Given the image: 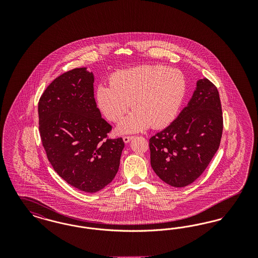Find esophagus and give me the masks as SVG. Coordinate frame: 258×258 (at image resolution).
<instances>
[{
    "label": "esophagus",
    "mask_w": 258,
    "mask_h": 258,
    "mask_svg": "<svg viewBox=\"0 0 258 258\" xmlns=\"http://www.w3.org/2000/svg\"><path fill=\"white\" fill-rule=\"evenodd\" d=\"M134 138V136H131V135H125V136H123V142L124 143H128L132 139Z\"/></svg>",
    "instance_id": "34e87169"
}]
</instances>
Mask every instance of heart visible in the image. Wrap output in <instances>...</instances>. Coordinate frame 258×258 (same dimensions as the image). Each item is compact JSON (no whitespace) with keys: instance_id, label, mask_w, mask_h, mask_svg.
Instances as JSON below:
<instances>
[{"instance_id":"obj_1","label":"heart","mask_w":258,"mask_h":258,"mask_svg":"<svg viewBox=\"0 0 258 258\" xmlns=\"http://www.w3.org/2000/svg\"><path fill=\"white\" fill-rule=\"evenodd\" d=\"M110 84L96 90L98 108L118 123L131 107L132 113L119 124L121 134L139 132L151 125L160 128L171 123L185 95L186 82L178 70L160 64H143L118 71Z\"/></svg>"}]
</instances>
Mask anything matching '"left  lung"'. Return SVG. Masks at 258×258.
I'll use <instances>...</instances> for the list:
<instances>
[{"label":"left lung","mask_w":258,"mask_h":258,"mask_svg":"<svg viewBox=\"0 0 258 258\" xmlns=\"http://www.w3.org/2000/svg\"><path fill=\"white\" fill-rule=\"evenodd\" d=\"M197 85L176 120L149 140L154 171L175 187L194 183L221 144L223 118L218 89L207 78Z\"/></svg>","instance_id":"obj_1"}]
</instances>
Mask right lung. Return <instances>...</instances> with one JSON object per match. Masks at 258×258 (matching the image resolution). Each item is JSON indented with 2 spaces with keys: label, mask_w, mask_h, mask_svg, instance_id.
Instances as JSON below:
<instances>
[{
  "label": "right lung",
  "mask_w": 258,
  "mask_h": 258,
  "mask_svg": "<svg viewBox=\"0 0 258 258\" xmlns=\"http://www.w3.org/2000/svg\"><path fill=\"white\" fill-rule=\"evenodd\" d=\"M39 134L54 170L68 184L97 192L110 184L120 166L123 138H109L112 126L97 107L94 74L86 68L61 74L38 101Z\"/></svg>",
  "instance_id": "right-lung-1"
}]
</instances>
